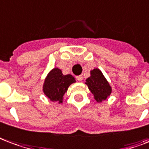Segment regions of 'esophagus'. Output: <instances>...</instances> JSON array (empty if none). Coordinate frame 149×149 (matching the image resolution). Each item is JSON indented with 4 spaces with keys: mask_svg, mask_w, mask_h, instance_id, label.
<instances>
[{
    "mask_svg": "<svg viewBox=\"0 0 149 149\" xmlns=\"http://www.w3.org/2000/svg\"><path fill=\"white\" fill-rule=\"evenodd\" d=\"M76 79H77V80L81 82V81L83 80V76H82V75H79V76L76 77Z\"/></svg>",
    "mask_w": 149,
    "mask_h": 149,
    "instance_id": "esophagus-1",
    "label": "esophagus"
}]
</instances>
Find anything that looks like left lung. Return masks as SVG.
<instances>
[{"label": "left lung", "instance_id": "obj_1", "mask_svg": "<svg viewBox=\"0 0 149 149\" xmlns=\"http://www.w3.org/2000/svg\"><path fill=\"white\" fill-rule=\"evenodd\" d=\"M91 76L86 79V84L88 89L94 96L96 102L100 103L105 100L110 96L112 88L104 74L98 68H95L90 71Z\"/></svg>", "mask_w": 149, "mask_h": 149}]
</instances>
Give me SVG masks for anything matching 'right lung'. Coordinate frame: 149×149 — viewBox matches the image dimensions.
Segmentation results:
<instances>
[{
	"label": "right lung",
	"mask_w": 149,
	"mask_h": 149,
	"mask_svg": "<svg viewBox=\"0 0 149 149\" xmlns=\"http://www.w3.org/2000/svg\"><path fill=\"white\" fill-rule=\"evenodd\" d=\"M75 82V79L71 74L64 75L60 69L55 67L49 71L45 78L43 85V92L49 100L53 102L57 101L61 104L70 85Z\"/></svg>",
	"instance_id": "right-lung-1"
}]
</instances>
